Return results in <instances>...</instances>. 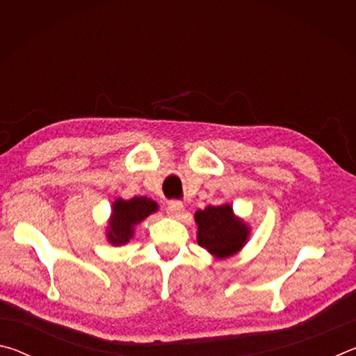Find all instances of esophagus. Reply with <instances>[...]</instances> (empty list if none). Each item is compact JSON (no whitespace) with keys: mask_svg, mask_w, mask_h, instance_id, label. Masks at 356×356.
I'll use <instances>...</instances> for the list:
<instances>
[{"mask_svg":"<svg viewBox=\"0 0 356 356\" xmlns=\"http://www.w3.org/2000/svg\"><path fill=\"white\" fill-rule=\"evenodd\" d=\"M184 210H185V207H184L182 202H180V201H171L170 204H168L166 212H168V215L172 216V218H180V215L184 213Z\"/></svg>","mask_w":356,"mask_h":356,"instance_id":"34e87169","label":"esophagus"}]
</instances>
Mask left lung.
Returning <instances> with one entry per match:
<instances>
[{
	"mask_svg": "<svg viewBox=\"0 0 356 356\" xmlns=\"http://www.w3.org/2000/svg\"><path fill=\"white\" fill-rule=\"evenodd\" d=\"M195 222L197 225V243L215 259L237 254L251 234V227L234 213L232 206L227 202L196 210Z\"/></svg>",
	"mask_w": 356,
	"mask_h": 356,
	"instance_id": "left-lung-1",
	"label": "left lung"
}]
</instances>
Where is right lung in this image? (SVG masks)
Segmentation results:
<instances>
[{
    "mask_svg": "<svg viewBox=\"0 0 356 356\" xmlns=\"http://www.w3.org/2000/svg\"><path fill=\"white\" fill-rule=\"evenodd\" d=\"M159 212V204L147 196L131 200L118 197L111 204V213L105 229V237L113 246L127 245L135 236V227L149 215Z\"/></svg>",
    "mask_w": 356,
    "mask_h": 356,
    "instance_id": "right-lung-1",
    "label": "right lung"
}]
</instances>
